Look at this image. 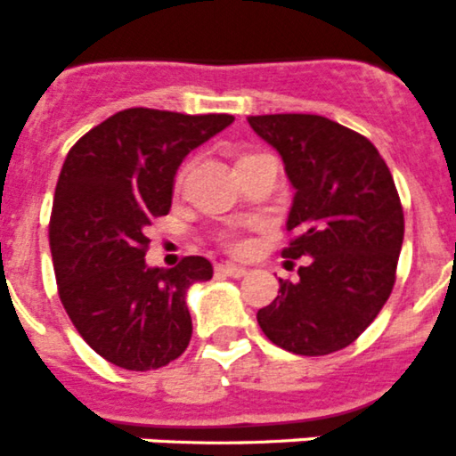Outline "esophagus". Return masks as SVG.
<instances>
[{
    "label": "esophagus",
    "instance_id": "esophagus-1",
    "mask_svg": "<svg viewBox=\"0 0 456 456\" xmlns=\"http://www.w3.org/2000/svg\"><path fill=\"white\" fill-rule=\"evenodd\" d=\"M216 272L224 273V276H231V278H244L247 276V269L240 267V265H232V263H225V265H216Z\"/></svg>",
    "mask_w": 456,
    "mask_h": 456
}]
</instances>
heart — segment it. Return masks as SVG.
<instances>
[{"label": "heart", "mask_w": 456, "mask_h": 456, "mask_svg": "<svg viewBox=\"0 0 456 456\" xmlns=\"http://www.w3.org/2000/svg\"><path fill=\"white\" fill-rule=\"evenodd\" d=\"M221 244H224V247L228 248V251H232V253H240V251H244V248H247V241L241 240L240 232H235V231L221 232Z\"/></svg>", "instance_id": "heart-1"}]
</instances>
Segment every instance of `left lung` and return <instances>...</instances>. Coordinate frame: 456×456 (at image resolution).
<instances>
[{"instance_id": "8db88e82", "label": "left lung", "mask_w": 456, "mask_h": 456, "mask_svg": "<svg viewBox=\"0 0 456 456\" xmlns=\"http://www.w3.org/2000/svg\"><path fill=\"white\" fill-rule=\"evenodd\" d=\"M248 125L283 157L294 187L283 257H305L297 283L278 281L257 324L285 352L326 356L352 345L393 292L400 193L377 148L336 120L269 114L248 116Z\"/></svg>"}]
</instances>
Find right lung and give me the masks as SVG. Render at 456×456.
Wrapping results in <instances>:
<instances>
[{
    "instance_id": "obj_1",
    "label": "right lung",
    "mask_w": 456,
    "mask_h": 456,
    "mask_svg": "<svg viewBox=\"0 0 456 456\" xmlns=\"http://www.w3.org/2000/svg\"><path fill=\"white\" fill-rule=\"evenodd\" d=\"M232 120L123 109L68 152L50 216L52 263L68 317L109 363L146 372L187 349L184 297L189 285L212 278V265L187 256L173 269H151L146 231L168 215L184 157Z\"/></svg>"
}]
</instances>
